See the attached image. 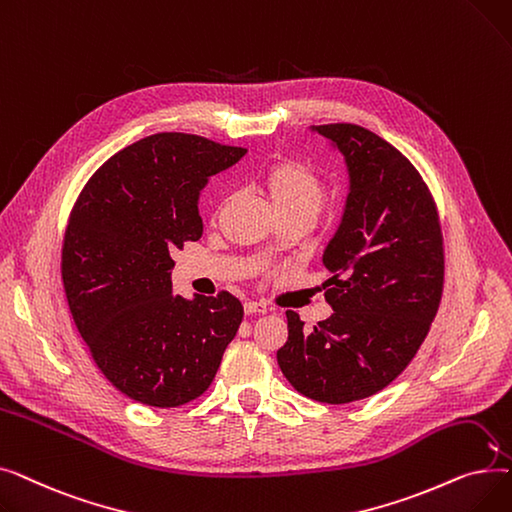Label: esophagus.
Returning <instances> with one entry per match:
<instances>
[{"instance_id": "obj_1", "label": "esophagus", "mask_w": 512, "mask_h": 512, "mask_svg": "<svg viewBox=\"0 0 512 512\" xmlns=\"http://www.w3.org/2000/svg\"><path fill=\"white\" fill-rule=\"evenodd\" d=\"M267 311H270V307L263 305V303H257V301H247L245 303V313L247 315H263Z\"/></svg>"}]
</instances>
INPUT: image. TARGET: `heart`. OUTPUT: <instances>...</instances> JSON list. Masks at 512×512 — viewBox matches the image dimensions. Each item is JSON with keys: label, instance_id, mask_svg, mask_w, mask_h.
<instances>
[{"label": "heart", "instance_id": "obj_1", "mask_svg": "<svg viewBox=\"0 0 512 512\" xmlns=\"http://www.w3.org/2000/svg\"><path fill=\"white\" fill-rule=\"evenodd\" d=\"M278 213H315L324 199V180L301 159H278L259 174Z\"/></svg>", "mask_w": 512, "mask_h": 512}]
</instances>
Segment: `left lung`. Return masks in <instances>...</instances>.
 Here are the masks:
<instances>
[{
	"label": "left lung",
	"instance_id": "obj_1",
	"mask_svg": "<svg viewBox=\"0 0 512 512\" xmlns=\"http://www.w3.org/2000/svg\"><path fill=\"white\" fill-rule=\"evenodd\" d=\"M311 130L348 172L342 220L321 257L334 313L307 332L286 311L278 365L294 390L346 405L384 390L417 355L442 299V230L429 188L396 147L357 124Z\"/></svg>",
	"mask_w": 512,
	"mask_h": 512
}]
</instances>
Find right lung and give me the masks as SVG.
Masks as SVG:
<instances>
[{"mask_svg":"<svg viewBox=\"0 0 512 512\" xmlns=\"http://www.w3.org/2000/svg\"><path fill=\"white\" fill-rule=\"evenodd\" d=\"M245 153L195 134H151L107 159L70 213L62 280L72 319L105 378L143 405L201 396L238 332L245 311L230 292L174 297L172 253L203 234L209 176Z\"/></svg>","mask_w":512,"mask_h":512,"instance_id":"add662e5","label":"right lung"}]
</instances>
